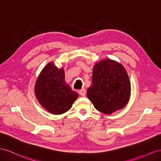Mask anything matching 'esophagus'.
Masks as SVG:
<instances>
[{
	"label": "esophagus",
	"mask_w": 161,
	"mask_h": 161,
	"mask_svg": "<svg viewBox=\"0 0 161 161\" xmlns=\"http://www.w3.org/2000/svg\"><path fill=\"white\" fill-rule=\"evenodd\" d=\"M79 93H80V94L81 96H84L86 95V90H85V89H84V88H82L81 90H80L79 91Z\"/></svg>",
	"instance_id": "34e87169"
}]
</instances>
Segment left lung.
<instances>
[{"instance_id":"obj_1","label":"left lung","mask_w":161,"mask_h":161,"mask_svg":"<svg viewBox=\"0 0 161 161\" xmlns=\"http://www.w3.org/2000/svg\"><path fill=\"white\" fill-rule=\"evenodd\" d=\"M130 94L129 76L121 64L111 59L96 64L87 96L98 111L109 114L123 108Z\"/></svg>"}]
</instances>
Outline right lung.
<instances>
[{
  "label": "right lung",
  "mask_w": 161,
  "mask_h": 161,
  "mask_svg": "<svg viewBox=\"0 0 161 161\" xmlns=\"http://www.w3.org/2000/svg\"><path fill=\"white\" fill-rule=\"evenodd\" d=\"M38 102L48 112L61 114L68 111L78 94L66 84L63 67L58 69L49 63L40 72L35 85Z\"/></svg>",
  "instance_id": "1"
}]
</instances>
